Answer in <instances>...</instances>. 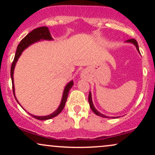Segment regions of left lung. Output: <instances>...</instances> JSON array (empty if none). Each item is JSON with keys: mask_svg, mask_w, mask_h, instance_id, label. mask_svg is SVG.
<instances>
[{"mask_svg": "<svg viewBox=\"0 0 155 155\" xmlns=\"http://www.w3.org/2000/svg\"><path fill=\"white\" fill-rule=\"evenodd\" d=\"M127 42H130V43H132V44H134V45L136 46V49H137V50H138V51H139V52H140V51H139V48H138V42L136 41V39H134V38H131V39H129V40H127ZM88 101H89V104H90V108H91L92 111H93L94 113H95L96 115H97V116L102 117H105V118H108V117L105 116V115L102 114H101L100 112H98V111H97V110L95 109V108L94 107V106H93V104H92V101L91 92H90V93H89V96H88Z\"/></svg>", "mask_w": 155, "mask_h": 155, "instance_id": "1", "label": "left lung"}]
</instances>
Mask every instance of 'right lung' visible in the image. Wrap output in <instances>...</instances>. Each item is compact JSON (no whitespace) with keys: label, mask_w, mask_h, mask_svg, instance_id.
<instances>
[{"label":"right lung","mask_w":155,"mask_h":155,"mask_svg":"<svg viewBox=\"0 0 155 155\" xmlns=\"http://www.w3.org/2000/svg\"><path fill=\"white\" fill-rule=\"evenodd\" d=\"M41 39H44V40H52V38H51L50 33H49V28H48L47 27H41V28H36V29H34L33 31H32L31 32H30V33H28V34L24 38L22 39L20 43H19L18 44V46H17L15 58H14V60L12 64V67H11V77H12V89H13V93H14V95H15V98L16 97L15 94V85H14L13 74H14V70H15L16 63H17V60H18L19 56H20L21 54H22V51H24V49H25L27 47H29L31 44L35 43V42L36 41H38L39 40H41ZM73 84H74V82L71 81L66 85V87H65V90H64L63 98H62L60 106L58 107V109L54 112V113L51 114L50 115H48V116H44V117L34 116V115H32V114L31 116L38 120H49V119H51L53 118V117L58 116L60 112L63 111L64 107H65V102H66L67 97L68 96V92L69 90H71V88L72 87ZM16 100H17V98H16ZM17 102H18V101H17Z\"/></svg>","instance_id":"add662e5"}]
</instances>
